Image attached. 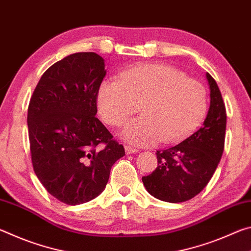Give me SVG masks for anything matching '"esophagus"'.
Instances as JSON below:
<instances>
[{"instance_id":"1","label":"esophagus","mask_w":251,"mask_h":251,"mask_svg":"<svg viewBox=\"0 0 251 251\" xmlns=\"http://www.w3.org/2000/svg\"><path fill=\"white\" fill-rule=\"evenodd\" d=\"M125 151L127 155H129V154H135V152H137L138 150H136V148L130 147V146H125Z\"/></svg>"}]
</instances>
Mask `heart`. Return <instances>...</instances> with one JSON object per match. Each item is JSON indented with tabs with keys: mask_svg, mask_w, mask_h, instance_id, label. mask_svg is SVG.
I'll use <instances>...</instances> for the list:
<instances>
[{
	"mask_svg": "<svg viewBox=\"0 0 251 251\" xmlns=\"http://www.w3.org/2000/svg\"><path fill=\"white\" fill-rule=\"evenodd\" d=\"M143 115L122 130L124 141L138 146L176 143L201 124L207 109V91L197 79L165 64H142L105 79L97 91V108L103 121L120 126L139 108Z\"/></svg>",
	"mask_w": 251,
	"mask_h": 251,
	"instance_id": "b5f03b06",
	"label": "heart"
}]
</instances>
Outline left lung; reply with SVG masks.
Returning <instances> with one entry per match:
<instances>
[{"mask_svg":"<svg viewBox=\"0 0 251 251\" xmlns=\"http://www.w3.org/2000/svg\"><path fill=\"white\" fill-rule=\"evenodd\" d=\"M210 106L202 126L164 151H157V167L142 179L147 192L159 201L182 202L205 188L222 158L226 134V107L216 80L206 74Z\"/></svg>","mask_w":251,"mask_h":251,"instance_id":"8db88e82","label":"left lung"}]
</instances>
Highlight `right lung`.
I'll list each match as a JSON object with an SVG mask.
<instances>
[{
	"label": "right lung",
	"instance_id": "add662e5",
	"mask_svg": "<svg viewBox=\"0 0 251 251\" xmlns=\"http://www.w3.org/2000/svg\"><path fill=\"white\" fill-rule=\"evenodd\" d=\"M104 59L93 52L69 55L45 71L27 109L33 169L45 189L66 205L94 199L123 145L95 115Z\"/></svg>",
	"mask_w": 251,
	"mask_h": 251
}]
</instances>
